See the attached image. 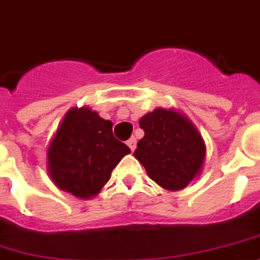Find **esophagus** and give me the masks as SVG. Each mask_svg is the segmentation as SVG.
<instances>
[{"label":"esophagus","mask_w":260,"mask_h":260,"mask_svg":"<svg viewBox=\"0 0 260 260\" xmlns=\"http://www.w3.org/2000/svg\"><path fill=\"white\" fill-rule=\"evenodd\" d=\"M126 145L129 147V149L132 150V152H134V150L136 149V139H135V137H131L129 140L126 141Z\"/></svg>","instance_id":"34e87169"}]
</instances>
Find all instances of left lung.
Listing matches in <instances>:
<instances>
[{"label": "left lung", "mask_w": 260, "mask_h": 260, "mask_svg": "<svg viewBox=\"0 0 260 260\" xmlns=\"http://www.w3.org/2000/svg\"><path fill=\"white\" fill-rule=\"evenodd\" d=\"M144 137L135 157L148 176L168 190L184 189L201 171L204 140L193 124L173 110L157 108L140 119Z\"/></svg>", "instance_id": "1"}]
</instances>
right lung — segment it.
<instances>
[{
  "mask_svg": "<svg viewBox=\"0 0 260 260\" xmlns=\"http://www.w3.org/2000/svg\"><path fill=\"white\" fill-rule=\"evenodd\" d=\"M131 149L113 136L112 123L89 108H73L49 148V174L54 184L75 197L98 194L111 172Z\"/></svg>",
  "mask_w": 260,
  "mask_h": 260,
  "instance_id": "1",
  "label": "right lung"
}]
</instances>
